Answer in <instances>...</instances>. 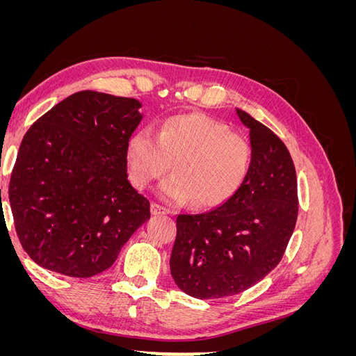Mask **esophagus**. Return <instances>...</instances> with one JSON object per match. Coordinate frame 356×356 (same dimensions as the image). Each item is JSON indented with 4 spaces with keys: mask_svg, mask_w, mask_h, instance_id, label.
Masks as SVG:
<instances>
[{
    "mask_svg": "<svg viewBox=\"0 0 356 356\" xmlns=\"http://www.w3.org/2000/svg\"><path fill=\"white\" fill-rule=\"evenodd\" d=\"M169 211L163 207H160L159 203H152V213L153 215H163V213H168Z\"/></svg>",
    "mask_w": 356,
    "mask_h": 356,
    "instance_id": "obj_1",
    "label": "esophagus"
}]
</instances>
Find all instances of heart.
Masks as SVG:
<instances>
[{
    "mask_svg": "<svg viewBox=\"0 0 356 356\" xmlns=\"http://www.w3.org/2000/svg\"><path fill=\"white\" fill-rule=\"evenodd\" d=\"M175 170L160 186L169 203L195 199L200 208L220 207L242 187L252 161L248 139L203 114L169 117L156 138L147 129L136 131L126 144L129 179L136 188Z\"/></svg>",
    "mask_w": 356,
    "mask_h": 356,
    "instance_id": "obj_1",
    "label": "heart"
}]
</instances>
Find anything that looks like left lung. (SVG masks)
<instances>
[{"label": "left lung", "mask_w": 356, "mask_h": 356, "mask_svg": "<svg viewBox=\"0 0 356 356\" xmlns=\"http://www.w3.org/2000/svg\"><path fill=\"white\" fill-rule=\"evenodd\" d=\"M250 127L252 161L236 195L204 213L177 217L170 275L186 294L221 298L243 293L282 260L294 232L298 196L293 159L270 129L236 108Z\"/></svg>", "instance_id": "obj_1"}]
</instances>
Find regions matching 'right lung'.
Returning a JSON list of instances; mask_svg holds the SVG:
<instances>
[{"instance_id":"add662e5","label":"right lung","mask_w":356,"mask_h":356,"mask_svg":"<svg viewBox=\"0 0 356 356\" xmlns=\"http://www.w3.org/2000/svg\"><path fill=\"white\" fill-rule=\"evenodd\" d=\"M139 106L134 98L83 90L28 129L8 200L19 242L38 266L71 277L98 275L149 218V200L126 172Z\"/></svg>"}]
</instances>
